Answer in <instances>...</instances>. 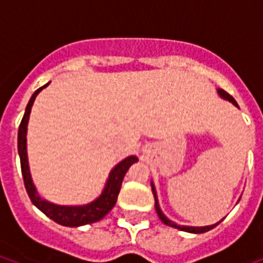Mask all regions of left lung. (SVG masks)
<instances>
[{
	"instance_id": "8db88e82",
	"label": "left lung",
	"mask_w": 263,
	"mask_h": 263,
	"mask_svg": "<svg viewBox=\"0 0 263 263\" xmlns=\"http://www.w3.org/2000/svg\"><path fill=\"white\" fill-rule=\"evenodd\" d=\"M218 94H220L221 98L227 99V101H229V102H232L235 106H237V102L233 99L232 95H229L227 91H224L222 88H218ZM239 107V106H237ZM152 191L153 194H154V200H156V212L157 214H158V217H160V220L164 222V224L169 225V227H173V228L176 229H180V231H184V232H190V233H203V232H208V231H210V229H213L214 227H217V225L220 224V222H217V224H213V225H208V227H184V225H177L175 224L173 221H171L169 218H166L165 217V214L162 213V210L160 209V204H158V198H157V192H156V187H154V184H153L152 181Z\"/></svg>"
}]
</instances>
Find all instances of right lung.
<instances>
[{
    "label": "right lung",
    "mask_w": 263,
    "mask_h": 263,
    "mask_svg": "<svg viewBox=\"0 0 263 263\" xmlns=\"http://www.w3.org/2000/svg\"><path fill=\"white\" fill-rule=\"evenodd\" d=\"M46 86H49V83L38 88L32 94L26 107V111H24L20 127H18L17 150L18 156H20L23 180H24L27 194L30 196L31 202L41 212L45 213L49 218L55 221L57 224L64 225V227H82V225L86 224H92V222L102 220L103 217L106 216L107 213L115 208L124 176H125L127 171L129 169V166L138 161V158L135 156L127 157L125 160H123L121 162L116 165L115 168L111 169V172L109 173V177H107V181L105 184L102 194L97 199L92 200L91 203L83 204V206H59V204L50 203V202L42 199L38 192H36L34 183H32L30 166H28V158H27V124H28L31 107H32V103H34L35 98H36V95Z\"/></svg>",
    "instance_id": "obj_1"
}]
</instances>
